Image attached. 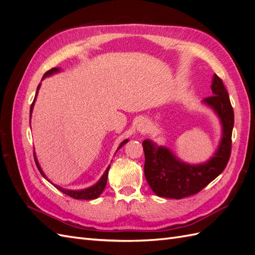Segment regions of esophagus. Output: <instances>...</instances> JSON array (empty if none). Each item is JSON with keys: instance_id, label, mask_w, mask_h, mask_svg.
<instances>
[{"instance_id": "obj_1", "label": "esophagus", "mask_w": 255, "mask_h": 255, "mask_svg": "<svg viewBox=\"0 0 255 255\" xmlns=\"http://www.w3.org/2000/svg\"><path fill=\"white\" fill-rule=\"evenodd\" d=\"M137 129L139 130V132H144V130L146 129V125L144 122H139L137 126Z\"/></svg>"}]
</instances>
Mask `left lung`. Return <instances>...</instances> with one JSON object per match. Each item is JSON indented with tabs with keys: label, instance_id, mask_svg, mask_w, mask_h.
I'll return each instance as SVG.
<instances>
[{
	"label": "left lung",
	"instance_id": "obj_1",
	"mask_svg": "<svg viewBox=\"0 0 255 255\" xmlns=\"http://www.w3.org/2000/svg\"><path fill=\"white\" fill-rule=\"evenodd\" d=\"M213 96L203 102L217 113L222 123V139L215 155L204 164L188 165L180 161L164 146L151 140L142 142L144 152V176L151 189L158 197L182 199L196 195L215 180L228 165L232 150L234 112L229 94L218 75H214Z\"/></svg>",
	"mask_w": 255,
	"mask_h": 255
}]
</instances>
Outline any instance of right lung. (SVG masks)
<instances>
[{
	"label": "right lung",
	"mask_w": 255,
	"mask_h": 255,
	"mask_svg": "<svg viewBox=\"0 0 255 255\" xmlns=\"http://www.w3.org/2000/svg\"><path fill=\"white\" fill-rule=\"evenodd\" d=\"M58 71H59V68H52V69H50L49 71H47V72L44 73V75H43V78H42V79H44L45 76L51 75V74L55 73V72H58ZM39 87H40V85H38L37 91H38V89H39ZM36 96H37V92H36ZM35 100H36V97H35V99H34V101H33L32 105H30L29 117H30V114H32V111H33V106H34V103H35ZM128 141V139H126L125 141H122V142H121V144L119 145L118 150L121 148V146H122L123 144L127 143ZM118 150H117V151H118ZM34 158H35V163H36V165H37L38 170L40 171V173L42 174V176H43V177H45V175H44V173L42 172V170H41V168H40L39 164H38V161H37V159H36L35 154H34ZM110 167H111V166H109V168L106 169L105 172H104V174L102 175L101 179H100V181H99L96 185H94V186H91V187H89V188L82 189V190H68V189L61 188V187H59V186H56V185H54V186H55L57 189H59L61 192H64V194H66L67 196L71 197V198H73V199H78V200H79V199H83V200H92V199H96V198H98L100 195L102 194V191L104 190V188H105V186H106V183H107V175H109ZM45 179H47V177H45ZM52 184H53V183H52Z\"/></svg>",
	"instance_id": "add662e5"
}]
</instances>
